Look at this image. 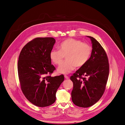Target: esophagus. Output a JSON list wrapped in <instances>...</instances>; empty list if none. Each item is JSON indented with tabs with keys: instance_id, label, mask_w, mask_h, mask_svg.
<instances>
[{
	"instance_id": "obj_1",
	"label": "esophagus",
	"mask_w": 125,
	"mask_h": 125,
	"mask_svg": "<svg viewBox=\"0 0 125 125\" xmlns=\"http://www.w3.org/2000/svg\"><path fill=\"white\" fill-rule=\"evenodd\" d=\"M64 76V78H65L66 79H69V76H67V75H65Z\"/></svg>"
}]
</instances>
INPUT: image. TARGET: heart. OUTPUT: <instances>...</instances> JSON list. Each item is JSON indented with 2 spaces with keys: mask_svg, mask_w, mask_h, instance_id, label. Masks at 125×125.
<instances>
[{
  "mask_svg": "<svg viewBox=\"0 0 125 125\" xmlns=\"http://www.w3.org/2000/svg\"><path fill=\"white\" fill-rule=\"evenodd\" d=\"M59 50H52L50 54L51 61L59 65L63 61L64 56L66 60L57 69L59 73L68 74L76 67L83 66L89 61L91 54L92 48L90 45L80 40L69 38L59 45Z\"/></svg>",
  "mask_w": 125,
  "mask_h": 125,
  "instance_id": "1",
  "label": "heart"
}]
</instances>
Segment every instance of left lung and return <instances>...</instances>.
<instances>
[{
    "label": "left lung",
    "instance_id": "8db88e82",
    "mask_svg": "<svg viewBox=\"0 0 125 125\" xmlns=\"http://www.w3.org/2000/svg\"><path fill=\"white\" fill-rule=\"evenodd\" d=\"M87 36L92 44L91 57L70 78L73 86L72 101L82 108L91 107L99 101L104 92L109 73L108 56L103 47L95 38ZM83 76L88 78H83Z\"/></svg>",
    "mask_w": 125,
    "mask_h": 125
}]
</instances>
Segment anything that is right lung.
I'll list each match as a JSON object with an SVG mask.
<instances>
[{"instance_id":"add662e5","label":"right lung","mask_w":125,"mask_h":125,"mask_svg":"<svg viewBox=\"0 0 125 125\" xmlns=\"http://www.w3.org/2000/svg\"><path fill=\"white\" fill-rule=\"evenodd\" d=\"M55 42L53 37L35 38L22 48L18 57L21 89L26 98L37 107L53 104L57 90L64 81L62 74L49 75L55 70L50 56Z\"/></svg>"}]
</instances>
